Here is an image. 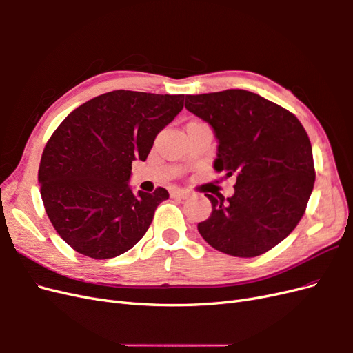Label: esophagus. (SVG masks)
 <instances>
[{
	"instance_id": "esophagus-1",
	"label": "esophagus",
	"mask_w": 353,
	"mask_h": 353,
	"mask_svg": "<svg viewBox=\"0 0 353 353\" xmlns=\"http://www.w3.org/2000/svg\"><path fill=\"white\" fill-rule=\"evenodd\" d=\"M170 197H174V199H188L190 197V191L188 190L175 188V190L170 191Z\"/></svg>"
}]
</instances>
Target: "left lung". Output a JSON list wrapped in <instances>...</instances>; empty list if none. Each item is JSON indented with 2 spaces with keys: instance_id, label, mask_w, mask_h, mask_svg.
Instances as JSON below:
<instances>
[{
  "instance_id": "8db88e82",
  "label": "left lung",
  "mask_w": 353,
  "mask_h": 353,
  "mask_svg": "<svg viewBox=\"0 0 353 353\" xmlns=\"http://www.w3.org/2000/svg\"><path fill=\"white\" fill-rule=\"evenodd\" d=\"M185 109L215 131L216 172L237 178L227 200L205 194L212 215L197 225L201 237L239 258L271 250L296 228L314 190L305 128L281 105L244 90L185 95Z\"/></svg>"
}]
</instances>
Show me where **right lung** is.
Segmentation results:
<instances>
[{"instance_id":"obj_1","label":"right lung","mask_w":353,"mask_h":353,"mask_svg":"<svg viewBox=\"0 0 353 353\" xmlns=\"http://www.w3.org/2000/svg\"><path fill=\"white\" fill-rule=\"evenodd\" d=\"M184 108V95L117 90L74 109L42 152L38 181L47 215L73 250L92 259L119 256L143 239L169 193L130 188L132 162Z\"/></svg>"}]
</instances>
